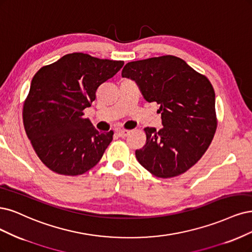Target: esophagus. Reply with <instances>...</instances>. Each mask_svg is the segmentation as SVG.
Here are the masks:
<instances>
[{"mask_svg": "<svg viewBox=\"0 0 252 252\" xmlns=\"http://www.w3.org/2000/svg\"><path fill=\"white\" fill-rule=\"evenodd\" d=\"M128 134H129L128 130H120V131L118 132V135H119L120 137H122V138L126 137Z\"/></svg>", "mask_w": 252, "mask_h": 252, "instance_id": "esophagus-1", "label": "esophagus"}]
</instances>
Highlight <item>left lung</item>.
<instances>
[{
	"label": "left lung",
	"instance_id": "left-lung-1",
	"mask_svg": "<svg viewBox=\"0 0 252 252\" xmlns=\"http://www.w3.org/2000/svg\"><path fill=\"white\" fill-rule=\"evenodd\" d=\"M122 76L134 80L144 98L159 104L162 128L146 127L136 159L152 175L171 178L202 158L217 129L215 91L207 77L173 55L128 63Z\"/></svg>",
	"mask_w": 252,
	"mask_h": 252
}]
</instances>
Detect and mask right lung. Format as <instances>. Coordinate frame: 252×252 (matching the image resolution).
<instances>
[{
	"label": "right lung",
	"mask_w": 252,
	"mask_h": 252,
	"mask_svg": "<svg viewBox=\"0 0 252 252\" xmlns=\"http://www.w3.org/2000/svg\"><path fill=\"white\" fill-rule=\"evenodd\" d=\"M123 65L122 60L72 53L34 75L23 122L34 151L51 171L77 176L100 161L114 131L99 132L83 110L96 99L99 86Z\"/></svg>",
	"instance_id": "1"
}]
</instances>
